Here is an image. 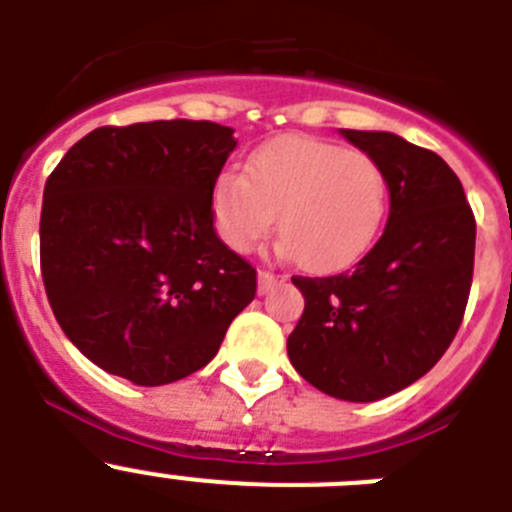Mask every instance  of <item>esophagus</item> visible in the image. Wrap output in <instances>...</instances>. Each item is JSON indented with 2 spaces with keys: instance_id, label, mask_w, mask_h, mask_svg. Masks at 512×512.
Returning a JSON list of instances; mask_svg holds the SVG:
<instances>
[{
  "instance_id": "1",
  "label": "esophagus",
  "mask_w": 512,
  "mask_h": 512,
  "mask_svg": "<svg viewBox=\"0 0 512 512\" xmlns=\"http://www.w3.org/2000/svg\"><path fill=\"white\" fill-rule=\"evenodd\" d=\"M277 282H279V277L274 274V271H266V269L259 271V292H261V295H266V292H269V289L274 287Z\"/></svg>"
}]
</instances>
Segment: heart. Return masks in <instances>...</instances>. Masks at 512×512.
<instances>
[{
  "instance_id": "b5f03b06",
  "label": "heart",
  "mask_w": 512,
  "mask_h": 512,
  "mask_svg": "<svg viewBox=\"0 0 512 512\" xmlns=\"http://www.w3.org/2000/svg\"><path fill=\"white\" fill-rule=\"evenodd\" d=\"M390 184L369 153L289 135L248 156L246 174L223 171L212 189L217 233L233 251L259 246L274 225L284 253L310 271H336L377 241Z\"/></svg>"
}]
</instances>
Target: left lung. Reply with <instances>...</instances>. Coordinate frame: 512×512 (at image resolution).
Returning <instances> with one entry per match:
<instances>
[{
	"label": "left lung",
	"instance_id": "left-lung-1",
	"mask_svg": "<svg viewBox=\"0 0 512 512\" xmlns=\"http://www.w3.org/2000/svg\"><path fill=\"white\" fill-rule=\"evenodd\" d=\"M341 135L382 166L390 217L351 271L292 277L305 312L287 354L325 395L374 402L418 382L454 341L472 289L477 223L438 153L395 133Z\"/></svg>",
	"mask_w": 512,
	"mask_h": 512
}]
</instances>
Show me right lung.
<instances>
[{
    "label": "right lung",
    "mask_w": 512,
    "mask_h": 512,
    "mask_svg": "<svg viewBox=\"0 0 512 512\" xmlns=\"http://www.w3.org/2000/svg\"><path fill=\"white\" fill-rule=\"evenodd\" d=\"M233 128L210 120L92 130L48 176L40 271L58 325L89 361L158 387L210 364L256 297V269L212 225Z\"/></svg>",
    "instance_id": "1"
}]
</instances>
